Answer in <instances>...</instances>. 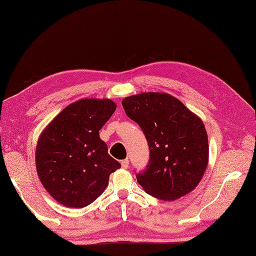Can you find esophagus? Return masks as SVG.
I'll use <instances>...</instances> for the list:
<instances>
[{"mask_svg":"<svg viewBox=\"0 0 256 256\" xmlns=\"http://www.w3.org/2000/svg\"><path fill=\"white\" fill-rule=\"evenodd\" d=\"M121 165L123 168H128V160H123L121 162Z\"/></svg>","mask_w":256,"mask_h":256,"instance_id":"34e87169","label":"esophagus"}]
</instances>
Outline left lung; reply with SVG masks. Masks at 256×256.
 <instances>
[{
	"label": "left lung",
	"mask_w": 256,
	"mask_h": 256,
	"mask_svg": "<svg viewBox=\"0 0 256 256\" xmlns=\"http://www.w3.org/2000/svg\"><path fill=\"white\" fill-rule=\"evenodd\" d=\"M126 116L143 130L150 146L138 182L160 200H176L198 186L209 162L208 135L198 116L165 92H144L122 100Z\"/></svg>",
	"instance_id": "1"
}]
</instances>
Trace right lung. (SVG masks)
<instances>
[{
    "label": "right lung",
    "mask_w": 256,
    "mask_h": 256,
    "mask_svg": "<svg viewBox=\"0 0 256 256\" xmlns=\"http://www.w3.org/2000/svg\"><path fill=\"white\" fill-rule=\"evenodd\" d=\"M116 104L110 99H81L47 125L36 146V170L52 197L68 208H84L102 194L121 164L108 155L99 131Z\"/></svg>",
    "instance_id": "add662e5"
}]
</instances>
